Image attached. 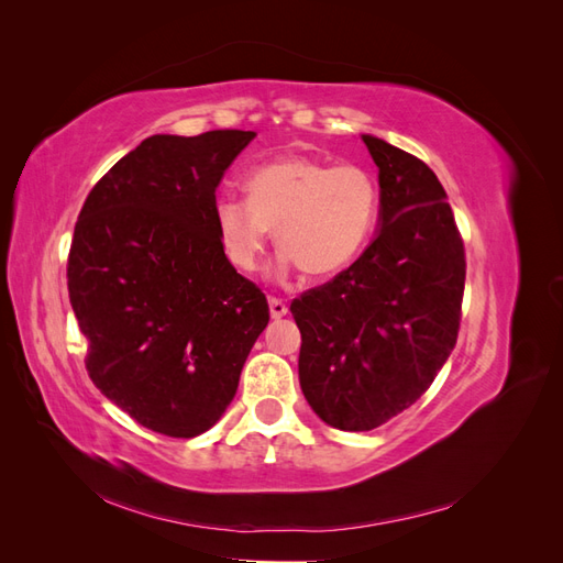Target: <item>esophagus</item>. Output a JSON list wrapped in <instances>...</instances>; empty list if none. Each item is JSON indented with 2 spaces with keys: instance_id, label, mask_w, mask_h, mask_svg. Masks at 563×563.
<instances>
[{
  "instance_id": "1",
  "label": "esophagus",
  "mask_w": 563,
  "mask_h": 563,
  "mask_svg": "<svg viewBox=\"0 0 563 563\" xmlns=\"http://www.w3.org/2000/svg\"><path fill=\"white\" fill-rule=\"evenodd\" d=\"M286 312H288V305L282 298H277V296H269V314H272V319H282Z\"/></svg>"
}]
</instances>
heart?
I'll return each mask as SVG.
<instances>
[{
  "mask_svg": "<svg viewBox=\"0 0 563 563\" xmlns=\"http://www.w3.org/2000/svg\"><path fill=\"white\" fill-rule=\"evenodd\" d=\"M378 203V180L364 166L286 157L253 168L246 199L218 197L213 218L236 269H258L269 230H277V246L305 275L329 277L364 251Z\"/></svg>",
  "mask_w": 563,
  "mask_h": 563,
  "instance_id": "b5f03b06",
  "label": "heart"
}]
</instances>
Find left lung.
I'll return each mask as SVG.
<instances>
[{
    "label": "left lung",
    "instance_id": "1",
    "mask_svg": "<svg viewBox=\"0 0 563 563\" xmlns=\"http://www.w3.org/2000/svg\"><path fill=\"white\" fill-rule=\"evenodd\" d=\"M380 183V232L347 269L300 294L298 376L331 428L366 432L413 406L455 347L465 246L432 168L362 135Z\"/></svg>",
    "mask_w": 563,
    "mask_h": 563
}]
</instances>
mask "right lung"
I'll list each match as a JSON object with an SVG mask.
<instances>
[{"label":"right lung","mask_w":563,"mask_h":563,"mask_svg":"<svg viewBox=\"0 0 563 563\" xmlns=\"http://www.w3.org/2000/svg\"><path fill=\"white\" fill-rule=\"evenodd\" d=\"M253 131L150 135L79 211L67 291L93 385L143 428L190 439L220 420L269 321L220 244L216 187Z\"/></svg>","instance_id":"add662e5"}]
</instances>
